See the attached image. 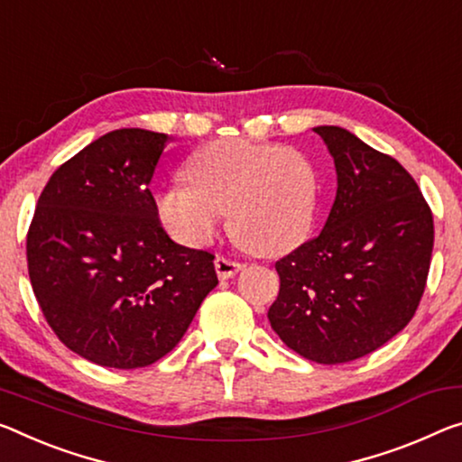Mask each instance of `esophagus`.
<instances>
[{
	"instance_id": "1",
	"label": "esophagus",
	"mask_w": 462,
	"mask_h": 462,
	"mask_svg": "<svg viewBox=\"0 0 462 462\" xmlns=\"http://www.w3.org/2000/svg\"><path fill=\"white\" fill-rule=\"evenodd\" d=\"M214 265H216V271H217V277H219V280H228V277L236 275L238 271H243V269H245V263L234 261V259H228V257H224V254H219V257H216Z\"/></svg>"
}]
</instances>
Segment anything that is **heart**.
Returning <instances> with one entry per match:
<instances>
[{
    "mask_svg": "<svg viewBox=\"0 0 462 462\" xmlns=\"http://www.w3.org/2000/svg\"><path fill=\"white\" fill-rule=\"evenodd\" d=\"M187 180L156 197L162 224L182 245H208L228 211L232 236L257 254H282L309 236L319 172L296 148L219 139L187 164Z\"/></svg>",
    "mask_w": 462,
    "mask_h": 462,
    "instance_id": "1",
    "label": "heart"
}]
</instances>
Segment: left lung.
<instances>
[{"label": "left lung", "instance_id": "obj_1", "mask_svg": "<svg viewBox=\"0 0 462 462\" xmlns=\"http://www.w3.org/2000/svg\"><path fill=\"white\" fill-rule=\"evenodd\" d=\"M337 195L319 236L275 263L280 294L267 312L306 360L346 364L383 347L420 306L434 217L415 179L347 129L323 125Z\"/></svg>", "mask_w": 462, "mask_h": 462}]
</instances>
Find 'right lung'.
<instances>
[{
    "label": "right lung",
    "mask_w": 462,
    "mask_h": 462,
    "mask_svg": "<svg viewBox=\"0 0 462 462\" xmlns=\"http://www.w3.org/2000/svg\"><path fill=\"white\" fill-rule=\"evenodd\" d=\"M168 135L116 129L53 172L26 236L28 275L73 354L119 370L158 362L217 285L214 254L177 245L150 182Z\"/></svg>",
    "instance_id": "add662e5"
}]
</instances>
